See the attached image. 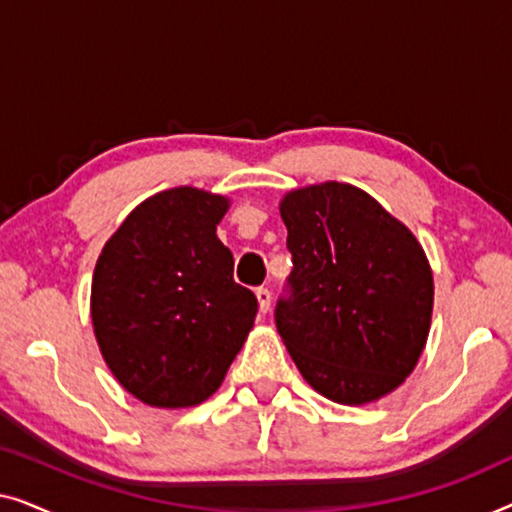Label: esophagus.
Masks as SVG:
<instances>
[{
  "mask_svg": "<svg viewBox=\"0 0 512 512\" xmlns=\"http://www.w3.org/2000/svg\"><path fill=\"white\" fill-rule=\"evenodd\" d=\"M256 298H258V307H261V312L265 314L270 310V303H272V293L270 289H265V286H261V289H256Z\"/></svg>",
  "mask_w": 512,
  "mask_h": 512,
  "instance_id": "1",
  "label": "esophagus"
}]
</instances>
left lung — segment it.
<instances>
[{
  "label": "left lung",
  "mask_w": 512,
  "mask_h": 512,
  "mask_svg": "<svg viewBox=\"0 0 512 512\" xmlns=\"http://www.w3.org/2000/svg\"><path fill=\"white\" fill-rule=\"evenodd\" d=\"M293 270L275 324L307 382L335 403L394 391L426 345L433 277L415 235L361 188L328 181L279 205Z\"/></svg>",
  "instance_id": "1"
}]
</instances>
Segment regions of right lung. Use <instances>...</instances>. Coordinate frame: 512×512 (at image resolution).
Masks as SVG:
<instances>
[{"label":"right lung","mask_w":512,"mask_h":512,"mask_svg":"<svg viewBox=\"0 0 512 512\" xmlns=\"http://www.w3.org/2000/svg\"><path fill=\"white\" fill-rule=\"evenodd\" d=\"M226 209L221 195L170 188L142 202L97 258L90 303L102 356L156 408L212 396L254 326L258 300L216 237Z\"/></svg>","instance_id":"1"}]
</instances>
